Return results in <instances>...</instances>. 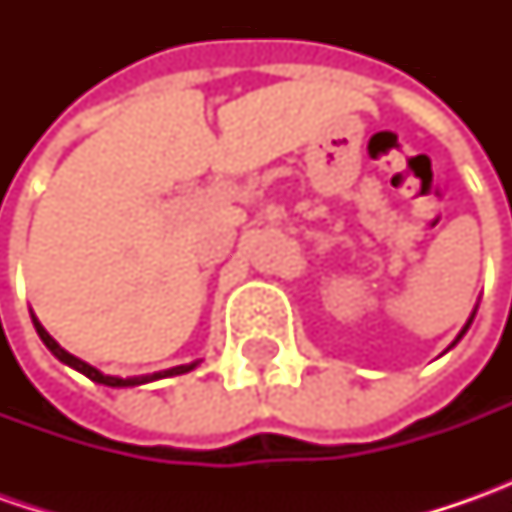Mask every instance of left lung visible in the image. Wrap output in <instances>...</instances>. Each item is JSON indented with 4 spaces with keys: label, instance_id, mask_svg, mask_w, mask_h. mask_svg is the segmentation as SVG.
I'll return each mask as SVG.
<instances>
[{
    "label": "left lung",
    "instance_id": "obj_1",
    "mask_svg": "<svg viewBox=\"0 0 512 512\" xmlns=\"http://www.w3.org/2000/svg\"><path fill=\"white\" fill-rule=\"evenodd\" d=\"M476 310H479V305L473 307V313H470V319L464 322V327H462V330H459V336L453 339V344H450V347H456V344L462 342V336H464V333H467V330H470V325H473V319H476ZM450 347H447V350H450Z\"/></svg>",
    "mask_w": 512,
    "mask_h": 512
}]
</instances>
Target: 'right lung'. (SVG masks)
Instances as JSON below:
<instances>
[{
	"label": "right lung",
	"mask_w": 512,
	"mask_h": 512,
	"mask_svg": "<svg viewBox=\"0 0 512 512\" xmlns=\"http://www.w3.org/2000/svg\"><path fill=\"white\" fill-rule=\"evenodd\" d=\"M30 319H33V327H36V333H39V339L45 342V347H48L50 353L59 359L62 364H68V367H73V370H79L82 376H88L90 382L96 384H105V387H136V384H148V382H156V379H168V376H182V373H190L193 367L199 362H190V364H176V367H168V370H159V373H148V376H128V379H122V376H108V373H102L99 367H93V364L82 362L79 356H73V353H68L62 344L56 342L53 336H50L45 327L39 325V319L30 313Z\"/></svg>",
	"instance_id": "right-lung-1"
}]
</instances>
